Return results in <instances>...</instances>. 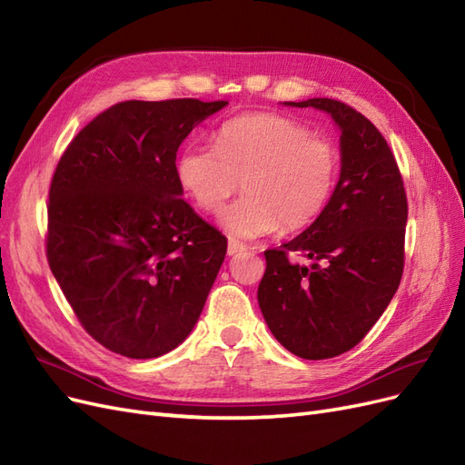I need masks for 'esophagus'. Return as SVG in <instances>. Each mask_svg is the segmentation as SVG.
Here are the masks:
<instances>
[{
	"label": "esophagus",
	"mask_w": 465,
	"mask_h": 465,
	"mask_svg": "<svg viewBox=\"0 0 465 465\" xmlns=\"http://www.w3.org/2000/svg\"><path fill=\"white\" fill-rule=\"evenodd\" d=\"M246 250V246L244 244H241V242H236V241H229V246H227V254L229 256H236V254H241V252H244Z\"/></svg>",
	"instance_id": "34e87169"
}]
</instances>
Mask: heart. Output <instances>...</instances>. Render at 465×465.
Returning a JSON list of instances; mask_svg holds the SVG:
<instances>
[{"label":"heart","mask_w":465,"mask_h":465,"mask_svg":"<svg viewBox=\"0 0 465 465\" xmlns=\"http://www.w3.org/2000/svg\"><path fill=\"white\" fill-rule=\"evenodd\" d=\"M337 171L333 143L275 112L227 120L215 147L190 142L176 159L180 188L211 215L221 213L242 180L246 193L221 219L224 231L242 241L314 223L331 198Z\"/></svg>","instance_id":"1"}]
</instances>
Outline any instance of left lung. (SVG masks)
I'll use <instances>...</instances> for the list:
<instances>
[{"label": "left lung", "mask_w": 465, "mask_h": 465, "mask_svg": "<svg viewBox=\"0 0 465 465\" xmlns=\"http://www.w3.org/2000/svg\"><path fill=\"white\" fill-rule=\"evenodd\" d=\"M328 112L341 132V173L322 215L291 242L265 250L258 302L292 355L331 359L353 349L396 294L403 273L407 198L396 157L361 112L333 98L287 103ZM301 251L311 268L288 262Z\"/></svg>", "instance_id": "1"}]
</instances>
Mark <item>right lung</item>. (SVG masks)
Segmentation results:
<instances>
[{
	"label": "right lung",
	"instance_id": "right-lung-1",
	"mask_svg": "<svg viewBox=\"0 0 465 465\" xmlns=\"http://www.w3.org/2000/svg\"><path fill=\"white\" fill-rule=\"evenodd\" d=\"M227 104L118 103L74 137L55 166L50 270L81 326L118 355L168 353L203 311L227 238L180 198L176 151Z\"/></svg>",
	"mask_w": 465,
	"mask_h": 465
}]
</instances>
